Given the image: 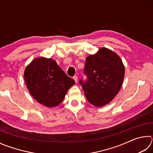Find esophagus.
Returning a JSON list of instances; mask_svg holds the SVG:
<instances>
[{"instance_id":"34e87169","label":"esophagus","mask_w":153,"mask_h":153,"mask_svg":"<svg viewBox=\"0 0 153 153\" xmlns=\"http://www.w3.org/2000/svg\"><path fill=\"white\" fill-rule=\"evenodd\" d=\"M74 79L75 80V82H76L77 83V76H75L74 77Z\"/></svg>"}]
</instances>
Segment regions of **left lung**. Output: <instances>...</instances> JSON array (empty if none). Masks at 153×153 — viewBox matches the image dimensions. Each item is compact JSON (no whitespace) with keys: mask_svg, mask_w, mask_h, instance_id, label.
Masks as SVG:
<instances>
[{"mask_svg":"<svg viewBox=\"0 0 153 153\" xmlns=\"http://www.w3.org/2000/svg\"><path fill=\"white\" fill-rule=\"evenodd\" d=\"M84 74L86 81L79 80L88 101L96 107L109 103L120 91L125 74L121 58L106 48L87 56Z\"/></svg>","mask_w":153,"mask_h":153,"instance_id":"obj_1","label":"left lung"}]
</instances>
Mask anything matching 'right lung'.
Returning <instances> with one entry per match:
<instances>
[{
  "mask_svg": "<svg viewBox=\"0 0 153 153\" xmlns=\"http://www.w3.org/2000/svg\"><path fill=\"white\" fill-rule=\"evenodd\" d=\"M24 79L31 95L47 107L60 104L69 88L75 84L55 61L45 57L36 58L28 65Z\"/></svg>",
  "mask_w": 153,
  "mask_h": 153,
  "instance_id": "1",
  "label": "right lung"
}]
</instances>
